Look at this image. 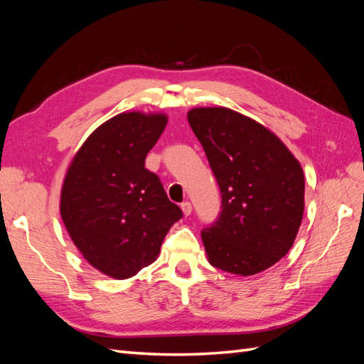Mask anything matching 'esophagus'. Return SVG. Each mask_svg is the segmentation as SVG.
Masks as SVG:
<instances>
[{
    "mask_svg": "<svg viewBox=\"0 0 364 364\" xmlns=\"http://www.w3.org/2000/svg\"><path fill=\"white\" fill-rule=\"evenodd\" d=\"M181 209H182L183 215H185V217H188V215L191 214V211H193V206H191V203H190V202H183V203L181 205Z\"/></svg>",
    "mask_w": 364,
    "mask_h": 364,
    "instance_id": "34e87169",
    "label": "esophagus"
}]
</instances>
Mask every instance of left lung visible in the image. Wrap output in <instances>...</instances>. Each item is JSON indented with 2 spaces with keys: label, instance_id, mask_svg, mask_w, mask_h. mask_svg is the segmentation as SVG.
<instances>
[{
  "label": "left lung",
  "instance_id": "left-lung-1",
  "mask_svg": "<svg viewBox=\"0 0 364 364\" xmlns=\"http://www.w3.org/2000/svg\"><path fill=\"white\" fill-rule=\"evenodd\" d=\"M222 191V214L202 230L211 266L241 277L261 273L291 249L302 223L299 161L258 121L228 107L186 114Z\"/></svg>",
  "mask_w": 364,
  "mask_h": 364
}]
</instances>
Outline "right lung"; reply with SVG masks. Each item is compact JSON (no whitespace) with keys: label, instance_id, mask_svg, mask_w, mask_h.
<instances>
[{"label":"right lung","instance_id":"right-lung-1","mask_svg":"<svg viewBox=\"0 0 364 364\" xmlns=\"http://www.w3.org/2000/svg\"><path fill=\"white\" fill-rule=\"evenodd\" d=\"M161 112L112 117L86 138L60 190V217L83 258L114 279H127L158 259L182 217L144 162L167 126Z\"/></svg>","mask_w":364,"mask_h":364}]
</instances>
